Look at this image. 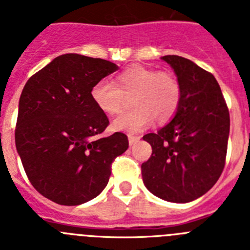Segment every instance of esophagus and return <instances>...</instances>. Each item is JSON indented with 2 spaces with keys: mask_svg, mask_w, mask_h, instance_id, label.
I'll return each instance as SVG.
<instances>
[{
  "mask_svg": "<svg viewBox=\"0 0 250 250\" xmlns=\"http://www.w3.org/2000/svg\"><path fill=\"white\" fill-rule=\"evenodd\" d=\"M127 138H129V144L130 145L136 144V143H138V141L140 140V138H139V136H135V135H129V136H127Z\"/></svg>",
  "mask_w": 250,
  "mask_h": 250,
  "instance_id": "obj_1",
  "label": "esophagus"
}]
</instances>
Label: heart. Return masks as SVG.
Here are the masks:
<instances>
[{
  "label": "heart",
  "instance_id": "heart-1",
  "mask_svg": "<svg viewBox=\"0 0 250 250\" xmlns=\"http://www.w3.org/2000/svg\"><path fill=\"white\" fill-rule=\"evenodd\" d=\"M92 103L103 114L114 116L125 109L131 99L134 110L115 119L112 127L119 131L138 134L154 120L167 124L178 112L182 87L170 72L132 65L115 76L114 83H95L90 91Z\"/></svg>",
  "mask_w": 250,
  "mask_h": 250
}]
</instances>
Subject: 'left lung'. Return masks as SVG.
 Returning a JSON list of instances; mask_svg holds the SVG:
<instances>
[{
    "label": "left lung",
    "mask_w": 250,
    "mask_h": 250,
    "mask_svg": "<svg viewBox=\"0 0 250 250\" xmlns=\"http://www.w3.org/2000/svg\"><path fill=\"white\" fill-rule=\"evenodd\" d=\"M182 87L171 121L143 136L152 154L141 165L147 190L163 200L189 203L204 195L224 169L230 119L222 90L210 72L190 60L167 55Z\"/></svg>",
    "instance_id": "1"
}]
</instances>
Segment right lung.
Wrapping results in <instances>:
<instances>
[{
	"label": "right lung",
	"instance_id": "1",
	"mask_svg": "<svg viewBox=\"0 0 250 250\" xmlns=\"http://www.w3.org/2000/svg\"><path fill=\"white\" fill-rule=\"evenodd\" d=\"M107 60L65 54L31 76L19 103L15 141L32 187L61 205L94 199L109 183L127 136L98 138L109 119L92 103L95 83L118 70Z\"/></svg>",
	"mask_w": 250,
	"mask_h": 250
}]
</instances>
